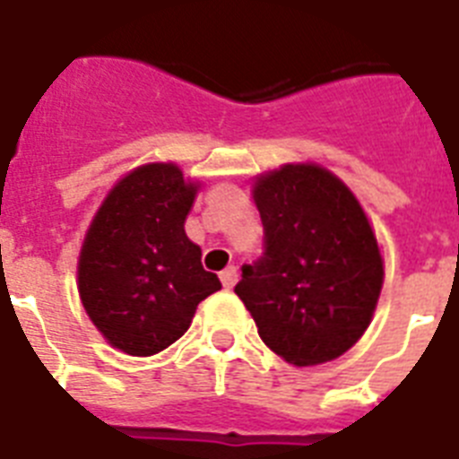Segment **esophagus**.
Segmentation results:
<instances>
[{"label":"esophagus","mask_w":459,"mask_h":459,"mask_svg":"<svg viewBox=\"0 0 459 459\" xmlns=\"http://www.w3.org/2000/svg\"><path fill=\"white\" fill-rule=\"evenodd\" d=\"M219 279H221L223 288H233V286H236V281H238V269H236V266H226Z\"/></svg>","instance_id":"1"}]
</instances>
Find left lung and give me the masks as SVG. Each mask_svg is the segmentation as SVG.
I'll return each mask as SVG.
<instances>
[{"label": "left lung", "mask_w": 459, "mask_h": 459, "mask_svg": "<svg viewBox=\"0 0 459 459\" xmlns=\"http://www.w3.org/2000/svg\"><path fill=\"white\" fill-rule=\"evenodd\" d=\"M264 252L236 295L259 338L295 367L341 357L369 326L384 262L359 202L333 173L288 164L255 183Z\"/></svg>", "instance_id": "8db88e82"}]
</instances>
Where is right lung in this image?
<instances>
[{
	"instance_id": "add662e5",
	"label": "right lung",
	"mask_w": 459,
	"mask_h": 459,
	"mask_svg": "<svg viewBox=\"0 0 459 459\" xmlns=\"http://www.w3.org/2000/svg\"><path fill=\"white\" fill-rule=\"evenodd\" d=\"M195 186L178 166L147 164L109 193L78 262V290L102 335L128 355L150 357L186 333L207 295L221 288L186 236Z\"/></svg>"
}]
</instances>
